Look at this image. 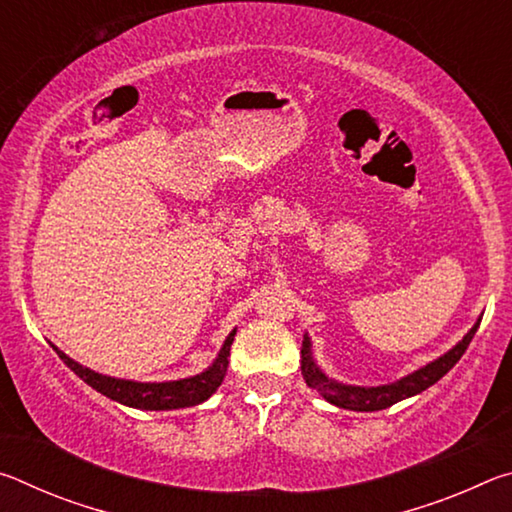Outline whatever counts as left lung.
<instances>
[{
    "instance_id": "left-lung-1",
    "label": "left lung",
    "mask_w": 512,
    "mask_h": 512,
    "mask_svg": "<svg viewBox=\"0 0 512 512\" xmlns=\"http://www.w3.org/2000/svg\"><path fill=\"white\" fill-rule=\"evenodd\" d=\"M481 316L476 318L470 332H467L461 341H458L452 350L440 354L438 359L429 361L427 366L409 372V375L400 377L391 384L381 386H354V384H343V381H336L334 377L325 375V370L318 366L314 359V350H311V339L305 334L302 339V377H305L309 388H316V391L325 397L329 404L339 406V409L348 411H381L388 409L397 402L406 400V397H413L422 391H427L429 386L436 384L438 379H443L449 370L456 366V361L463 357L467 345L474 339L476 329H479Z\"/></svg>"
}]
</instances>
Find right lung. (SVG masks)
<instances>
[{"label":"right lung","instance_id":"1","mask_svg":"<svg viewBox=\"0 0 512 512\" xmlns=\"http://www.w3.org/2000/svg\"><path fill=\"white\" fill-rule=\"evenodd\" d=\"M237 329L225 336L216 359L198 375L185 377V379H173V381H135V379H121L101 375V372L81 366L79 361L67 357L63 350H58L56 345L51 348L56 350L60 359L67 363L69 370H74L85 384L92 386L94 391L110 397L131 409L142 411H173V409H187V406H196L205 402L207 397L216 393V388L221 386V381L228 372V357H230V345L235 341Z\"/></svg>","mask_w":512,"mask_h":512}]
</instances>
